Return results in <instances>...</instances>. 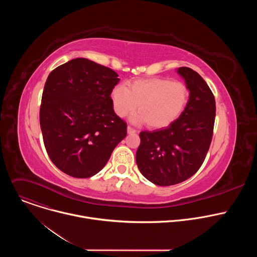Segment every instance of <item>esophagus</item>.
I'll list each match as a JSON object with an SVG mask.
<instances>
[{
  "label": "esophagus",
  "instance_id": "1",
  "mask_svg": "<svg viewBox=\"0 0 257 257\" xmlns=\"http://www.w3.org/2000/svg\"><path fill=\"white\" fill-rule=\"evenodd\" d=\"M127 132H128V134H134V133H136L137 131H136L135 129H133L132 127L128 126V127H127Z\"/></svg>",
  "mask_w": 257,
  "mask_h": 257
}]
</instances>
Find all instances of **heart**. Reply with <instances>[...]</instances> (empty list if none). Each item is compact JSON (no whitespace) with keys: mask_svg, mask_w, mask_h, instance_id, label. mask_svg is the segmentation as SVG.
Listing matches in <instances>:
<instances>
[{"mask_svg":"<svg viewBox=\"0 0 257 257\" xmlns=\"http://www.w3.org/2000/svg\"><path fill=\"white\" fill-rule=\"evenodd\" d=\"M188 89L180 81L163 78L138 79L128 85H116L111 92L115 113L123 118L133 113L137 105L139 113L131 121L135 124L146 122L149 127L159 129L173 123L183 112Z\"/></svg>","mask_w":257,"mask_h":257,"instance_id":"obj_1","label":"heart"}]
</instances>
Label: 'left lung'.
<instances>
[{
	"label": "left lung",
	"instance_id": "1",
	"mask_svg": "<svg viewBox=\"0 0 257 257\" xmlns=\"http://www.w3.org/2000/svg\"><path fill=\"white\" fill-rule=\"evenodd\" d=\"M190 91L179 118L168 127L140 132L136 164L159 186H171L192 177L201 167L212 138L214 96L204 79L188 67L177 69Z\"/></svg>",
	"mask_w": 257,
	"mask_h": 257
}]
</instances>
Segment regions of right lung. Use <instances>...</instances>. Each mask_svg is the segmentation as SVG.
<instances>
[{
  "label": "right lung",
  "instance_id": "1",
  "mask_svg": "<svg viewBox=\"0 0 257 257\" xmlns=\"http://www.w3.org/2000/svg\"><path fill=\"white\" fill-rule=\"evenodd\" d=\"M120 79L107 67L77 58L57 67L46 81L40 123L54 165L74 178H89L126 137L111 92Z\"/></svg>",
  "mask_w": 257,
  "mask_h": 257
}]
</instances>
